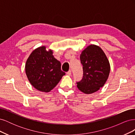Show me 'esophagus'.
I'll return each mask as SVG.
<instances>
[{
	"label": "esophagus",
	"instance_id": "1",
	"mask_svg": "<svg viewBox=\"0 0 135 135\" xmlns=\"http://www.w3.org/2000/svg\"><path fill=\"white\" fill-rule=\"evenodd\" d=\"M67 74L69 75V76H70L71 75V70H69L68 72H67Z\"/></svg>",
	"mask_w": 135,
	"mask_h": 135
}]
</instances>
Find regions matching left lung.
<instances>
[{"instance_id":"8db88e82","label":"left lung","mask_w":135,"mask_h":135,"mask_svg":"<svg viewBox=\"0 0 135 135\" xmlns=\"http://www.w3.org/2000/svg\"><path fill=\"white\" fill-rule=\"evenodd\" d=\"M80 62L83 76L76 82L77 87L85 94L93 93L103 87L110 73V66L107 56L96 45H89L81 53Z\"/></svg>"}]
</instances>
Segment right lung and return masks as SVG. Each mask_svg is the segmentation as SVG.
Here are the masks:
<instances>
[{"instance_id":"1","label":"right lung","mask_w":135,"mask_h":135,"mask_svg":"<svg viewBox=\"0 0 135 135\" xmlns=\"http://www.w3.org/2000/svg\"><path fill=\"white\" fill-rule=\"evenodd\" d=\"M25 71L30 84L43 92H50L65 75L61 69V62L53 55L52 50L47 51L45 46L31 52L26 61Z\"/></svg>"}]
</instances>
